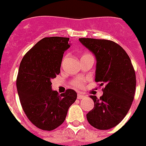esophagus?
<instances>
[{"mask_svg": "<svg viewBox=\"0 0 146 146\" xmlns=\"http://www.w3.org/2000/svg\"><path fill=\"white\" fill-rule=\"evenodd\" d=\"M85 98V96H83V95H81V94H78V96H77V98L78 99H82V98Z\"/></svg>", "mask_w": 146, "mask_h": 146, "instance_id": "34e87169", "label": "esophagus"}]
</instances>
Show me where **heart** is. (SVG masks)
<instances>
[{"label": "heart", "instance_id": "obj_1", "mask_svg": "<svg viewBox=\"0 0 146 146\" xmlns=\"http://www.w3.org/2000/svg\"><path fill=\"white\" fill-rule=\"evenodd\" d=\"M85 55H89V54H84L82 56H85ZM84 85V80H81V79H78V80H74L73 82V86L75 88H77V89H80L82 88Z\"/></svg>", "mask_w": 146, "mask_h": 146}]
</instances>
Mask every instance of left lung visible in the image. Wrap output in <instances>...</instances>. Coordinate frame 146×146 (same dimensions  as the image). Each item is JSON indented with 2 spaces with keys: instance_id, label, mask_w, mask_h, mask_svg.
I'll list each match as a JSON object with an SVG mask.
<instances>
[{
  "instance_id": "obj_1",
  "label": "left lung",
  "mask_w": 146,
  "mask_h": 146,
  "mask_svg": "<svg viewBox=\"0 0 146 146\" xmlns=\"http://www.w3.org/2000/svg\"><path fill=\"white\" fill-rule=\"evenodd\" d=\"M80 42L96 57V82L102 89L100 98L91 96L94 108L86 114L88 122L98 129L119 124L132 105L136 90V73L130 58L113 41L81 38Z\"/></svg>"
}]
</instances>
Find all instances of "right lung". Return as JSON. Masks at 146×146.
I'll use <instances>...</instances> for the list:
<instances>
[{"mask_svg": "<svg viewBox=\"0 0 146 146\" xmlns=\"http://www.w3.org/2000/svg\"><path fill=\"white\" fill-rule=\"evenodd\" d=\"M69 38L46 37L24 55L19 64L17 88L28 119L36 127L50 131L64 122L69 108L77 93L66 89L59 95L51 89L50 80L60 72L64 51L70 48Z\"/></svg>", "mask_w": 146, "mask_h": 146, "instance_id": "add662e5", "label": "right lung"}]
</instances>
